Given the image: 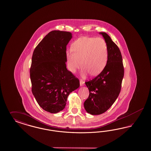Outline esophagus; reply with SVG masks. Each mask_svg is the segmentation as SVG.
<instances>
[{"label": "esophagus", "mask_w": 151, "mask_h": 151, "mask_svg": "<svg viewBox=\"0 0 151 151\" xmlns=\"http://www.w3.org/2000/svg\"><path fill=\"white\" fill-rule=\"evenodd\" d=\"M80 86H82L84 85V82L82 81L81 80L80 81Z\"/></svg>", "instance_id": "obj_1"}]
</instances>
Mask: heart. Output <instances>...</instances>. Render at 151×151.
Instances as JSON below:
<instances>
[{
  "mask_svg": "<svg viewBox=\"0 0 151 151\" xmlns=\"http://www.w3.org/2000/svg\"><path fill=\"white\" fill-rule=\"evenodd\" d=\"M71 49L66 54L71 72H75L81 65L83 76L88 73L97 75L105 69L108 60V46L104 39L80 37L72 44Z\"/></svg>",
  "mask_w": 151,
  "mask_h": 151,
  "instance_id": "b5f03b06",
  "label": "heart"
}]
</instances>
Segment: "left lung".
Returning a JSON list of instances; mask_svg holds the SVG:
<instances>
[{"label":"left lung","instance_id":"obj_1","mask_svg":"<svg viewBox=\"0 0 151 151\" xmlns=\"http://www.w3.org/2000/svg\"><path fill=\"white\" fill-rule=\"evenodd\" d=\"M108 46V60L105 69L96 78L85 82L89 96L83 105L87 113L102 114L118 97L124 76L122 58L119 47L106 32H100Z\"/></svg>","mask_w":151,"mask_h":151}]
</instances>
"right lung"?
I'll return each mask as SVG.
<instances>
[{
    "instance_id": "right-lung-1",
    "label": "right lung",
    "mask_w": 151,
    "mask_h": 151,
    "mask_svg": "<svg viewBox=\"0 0 151 151\" xmlns=\"http://www.w3.org/2000/svg\"><path fill=\"white\" fill-rule=\"evenodd\" d=\"M72 38L68 32L47 34L32 54L30 76L32 91L39 105L56 114L64 109L69 94L80 86V81L66 68V45Z\"/></svg>"
}]
</instances>
